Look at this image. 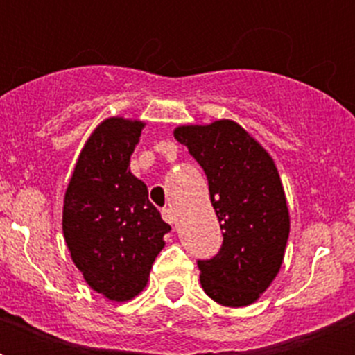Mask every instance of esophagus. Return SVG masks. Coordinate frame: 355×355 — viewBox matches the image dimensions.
Returning a JSON list of instances; mask_svg holds the SVG:
<instances>
[{
  "label": "esophagus",
  "mask_w": 355,
  "mask_h": 355,
  "mask_svg": "<svg viewBox=\"0 0 355 355\" xmlns=\"http://www.w3.org/2000/svg\"><path fill=\"white\" fill-rule=\"evenodd\" d=\"M162 217H164V221L169 223V225H175V223H177V211L173 210V208H164V210H162Z\"/></svg>",
  "instance_id": "34e87169"
}]
</instances>
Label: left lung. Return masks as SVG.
<instances>
[{
	"label": "left lung",
	"instance_id": "obj_1",
	"mask_svg": "<svg viewBox=\"0 0 355 355\" xmlns=\"http://www.w3.org/2000/svg\"><path fill=\"white\" fill-rule=\"evenodd\" d=\"M175 138L205 169L223 247L199 259L200 286L217 304L256 302L275 280L289 237V210L270 155L230 119L180 125Z\"/></svg>",
	"mask_w": 355,
	"mask_h": 355
}]
</instances>
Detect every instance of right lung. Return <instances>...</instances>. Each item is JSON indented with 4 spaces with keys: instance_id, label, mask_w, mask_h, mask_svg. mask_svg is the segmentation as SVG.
<instances>
[{
    "instance_id": "obj_1",
    "label": "right lung",
    "mask_w": 355,
    "mask_h": 355,
    "mask_svg": "<svg viewBox=\"0 0 355 355\" xmlns=\"http://www.w3.org/2000/svg\"><path fill=\"white\" fill-rule=\"evenodd\" d=\"M144 121L108 118L86 139L64 195L62 232L75 267L114 302L144 291L171 227L130 173Z\"/></svg>"
}]
</instances>
